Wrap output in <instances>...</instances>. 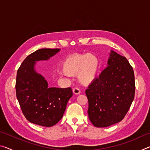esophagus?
Returning <instances> with one entry per match:
<instances>
[{
    "label": "esophagus",
    "instance_id": "esophagus-1",
    "mask_svg": "<svg viewBox=\"0 0 150 150\" xmlns=\"http://www.w3.org/2000/svg\"><path fill=\"white\" fill-rule=\"evenodd\" d=\"M73 94H75V95H79L81 93V91L79 90V88L75 87L73 89Z\"/></svg>",
    "mask_w": 150,
    "mask_h": 150
}]
</instances>
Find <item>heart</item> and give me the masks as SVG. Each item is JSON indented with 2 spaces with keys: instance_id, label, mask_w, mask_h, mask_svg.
Masks as SVG:
<instances>
[{
  "instance_id": "b5f03b06",
  "label": "heart",
  "mask_w": 150,
  "mask_h": 150,
  "mask_svg": "<svg viewBox=\"0 0 150 150\" xmlns=\"http://www.w3.org/2000/svg\"><path fill=\"white\" fill-rule=\"evenodd\" d=\"M99 68V59L96 55L91 54L71 55L62 63V69L65 75H77L79 82L84 85H89L94 81Z\"/></svg>"
}]
</instances>
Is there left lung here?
<instances>
[{"instance_id":"1","label":"left lung","mask_w":150,"mask_h":150,"mask_svg":"<svg viewBox=\"0 0 150 150\" xmlns=\"http://www.w3.org/2000/svg\"><path fill=\"white\" fill-rule=\"evenodd\" d=\"M107 66L85 91L88 115L94 126L108 127L120 122L135 94L133 68L125 57L110 50Z\"/></svg>"}]
</instances>
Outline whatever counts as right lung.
<instances>
[{"mask_svg": "<svg viewBox=\"0 0 150 150\" xmlns=\"http://www.w3.org/2000/svg\"><path fill=\"white\" fill-rule=\"evenodd\" d=\"M59 51L47 48L35 51L24 60L17 71V99L26 118L37 125L51 127L56 124L73 96L70 87H48L44 76L35 70L36 62L49 60Z\"/></svg>", "mask_w": 150, "mask_h": 150, "instance_id": "obj_1", "label": "right lung"}]
</instances>
